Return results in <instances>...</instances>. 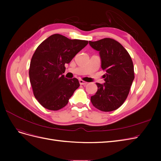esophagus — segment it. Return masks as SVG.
<instances>
[{"label": "esophagus", "instance_id": "esophagus-1", "mask_svg": "<svg viewBox=\"0 0 161 161\" xmlns=\"http://www.w3.org/2000/svg\"><path fill=\"white\" fill-rule=\"evenodd\" d=\"M79 82H80V84L81 85H86L87 84L86 82L83 81L82 80H79Z\"/></svg>", "mask_w": 161, "mask_h": 161}]
</instances>
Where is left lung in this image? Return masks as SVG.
<instances>
[{"instance_id":"obj_1","label":"left lung","mask_w":161,"mask_h":161,"mask_svg":"<svg viewBox=\"0 0 161 161\" xmlns=\"http://www.w3.org/2000/svg\"><path fill=\"white\" fill-rule=\"evenodd\" d=\"M89 44L99 51L101 69L105 71L103 84L96 83L98 89L91 96L95 108L102 111H112L122 105L129 94L134 79L131 58L123 46L111 38L91 42Z\"/></svg>"}]
</instances>
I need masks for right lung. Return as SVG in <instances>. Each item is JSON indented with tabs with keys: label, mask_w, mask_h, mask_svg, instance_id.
Instances as JSON below:
<instances>
[{
	"label": "right lung",
	"mask_w": 161,
	"mask_h": 161,
	"mask_svg": "<svg viewBox=\"0 0 161 161\" xmlns=\"http://www.w3.org/2000/svg\"><path fill=\"white\" fill-rule=\"evenodd\" d=\"M88 41L70 40L53 34L39 46L30 62V80L33 95L43 108L57 111L65 107L80 84L76 78L69 79L62 75Z\"/></svg>",
	"instance_id": "obj_1"
}]
</instances>
